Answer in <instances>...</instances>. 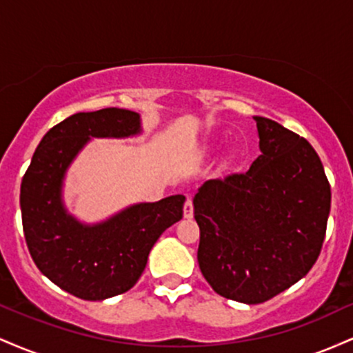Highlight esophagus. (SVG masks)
Returning <instances> with one entry per match:
<instances>
[{"label": "esophagus", "instance_id": "34e87169", "mask_svg": "<svg viewBox=\"0 0 353 353\" xmlns=\"http://www.w3.org/2000/svg\"><path fill=\"white\" fill-rule=\"evenodd\" d=\"M192 216H194L192 199H190V197H188V199H185V204H184V217L185 219H190Z\"/></svg>", "mask_w": 353, "mask_h": 353}]
</instances>
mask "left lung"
<instances>
[{
    "label": "left lung",
    "instance_id": "obj_1",
    "mask_svg": "<svg viewBox=\"0 0 353 353\" xmlns=\"http://www.w3.org/2000/svg\"><path fill=\"white\" fill-rule=\"evenodd\" d=\"M254 119L261 156L247 172L205 181L192 201L202 275L219 295L249 305L309 274L325 239L332 197L309 141L272 119Z\"/></svg>",
    "mask_w": 353,
    "mask_h": 353
}]
</instances>
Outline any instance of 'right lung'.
<instances>
[{
    "mask_svg": "<svg viewBox=\"0 0 353 353\" xmlns=\"http://www.w3.org/2000/svg\"><path fill=\"white\" fill-rule=\"evenodd\" d=\"M139 132L141 117L128 109L72 114L44 134L23 177L19 205L31 257L52 283L74 297L104 301L128 292L161 234L182 219V194L129 205L92 225L64 208V176L89 139Z\"/></svg>",
    "mask_w": 353,
    "mask_h": 353,
    "instance_id": "add662e5",
    "label": "right lung"
}]
</instances>
